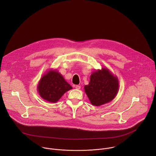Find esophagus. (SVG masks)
<instances>
[{"mask_svg": "<svg viewBox=\"0 0 156 156\" xmlns=\"http://www.w3.org/2000/svg\"><path fill=\"white\" fill-rule=\"evenodd\" d=\"M75 88L76 89V90H80V89L81 88V86L80 85H76Z\"/></svg>", "mask_w": 156, "mask_h": 156, "instance_id": "esophagus-1", "label": "esophagus"}]
</instances>
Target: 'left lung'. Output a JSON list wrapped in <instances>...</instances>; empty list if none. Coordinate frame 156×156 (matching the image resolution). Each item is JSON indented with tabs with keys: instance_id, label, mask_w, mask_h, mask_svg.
I'll use <instances>...</instances> for the list:
<instances>
[{
	"instance_id": "obj_1",
	"label": "left lung",
	"mask_w": 156,
	"mask_h": 156,
	"mask_svg": "<svg viewBox=\"0 0 156 156\" xmlns=\"http://www.w3.org/2000/svg\"><path fill=\"white\" fill-rule=\"evenodd\" d=\"M84 91L91 104L100 106L112 101L119 90L117 76L107 68L103 67L92 73L90 81L84 87Z\"/></svg>"
}]
</instances>
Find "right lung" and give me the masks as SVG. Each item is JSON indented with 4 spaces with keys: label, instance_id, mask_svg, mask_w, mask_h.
<instances>
[{
    "label": "right lung",
    "instance_id": "obj_1",
    "mask_svg": "<svg viewBox=\"0 0 156 156\" xmlns=\"http://www.w3.org/2000/svg\"><path fill=\"white\" fill-rule=\"evenodd\" d=\"M39 95L48 102L55 103L72 87L58 70L51 69L41 78L37 86Z\"/></svg>",
    "mask_w": 156,
    "mask_h": 156
}]
</instances>
